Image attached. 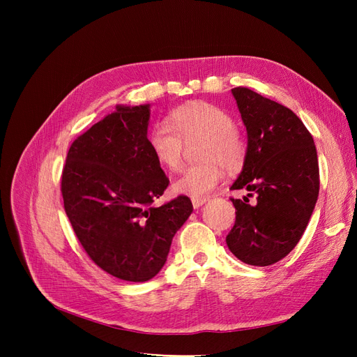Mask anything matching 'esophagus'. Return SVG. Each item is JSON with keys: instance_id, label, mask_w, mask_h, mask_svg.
<instances>
[{"instance_id": "1", "label": "esophagus", "mask_w": 357, "mask_h": 357, "mask_svg": "<svg viewBox=\"0 0 357 357\" xmlns=\"http://www.w3.org/2000/svg\"><path fill=\"white\" fill-rule=\"evenodd\" d=\"M205 202H207V199H205V198H192L193 208H199L201 205H204Z\"/></svg>"}]
</instances>
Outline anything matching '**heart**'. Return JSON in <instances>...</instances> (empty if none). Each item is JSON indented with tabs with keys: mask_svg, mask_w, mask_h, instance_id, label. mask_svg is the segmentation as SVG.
<instances>
[{
	"mask_svg": "<svg viewBox=\"0 0 357 357\" xmlns=\"http://www.w3.org/2000/svg\"><path fill=\"white\" fill-rule=\"evenodd\" d=\"M169 123H158L149 134V147L160 167L169 171L180 168L185 141L190 144L204 139L199 147L201 164L186 167L172 183V189L183 195L207 197L223 178L226 169L238 168L245 146L234 128L232 116L220 107L205 101L178 107L169 116Z\"/></svg>",
	"mask_w": 357,
	"mask_h": 357,
	"instance_id": "1",
	"label": "heart"
}]
</instances>
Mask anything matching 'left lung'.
Listing matches in <instances>:
<instances>
[{"instance_id": "obj_1", "label": "left lung", "mask_w": 357, "mask_h": 357, "mask_svg": "<svg viewBox=\"0 0 357 357\" xmlns=\"http://www.w3.org/2000/svg\"><path fill=\"white\" fill-rule=\"evenodd\" d=\"M232 95L247 129V152L231 189L255 192L257 202L231 199L235 225L226 244L241 262L268 266L294 250L316 207L317 150L305 125L287 107L241 86Z\"/></svg>"}]
</instances>
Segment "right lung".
<instances>
[{
	"label": "right lung",
	"mask_w": 357,
	"mask_h": 357,
	"mask_svg": "<svg viewBox=\"0 0 357 357\" xmlns=\"http://www.w3.org/2000/svg\"><path fill=\"white\" fill-rule=\"evenodd\" d=\"M150 105H116L74 139L62 171L63 208L84 252L110 275L147 282L167 262L193 207L180 195L155 207L168 177L150 152Z\"/></svg>",
	"instance_id": "add662e5"
}]
</instances>
